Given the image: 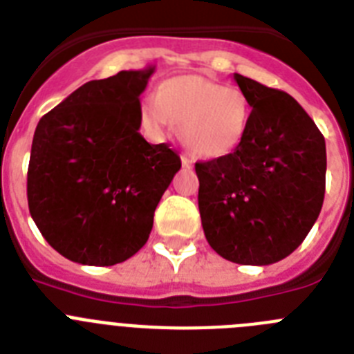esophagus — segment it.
Returning <instances> with one entry per match:
<instances>
[{
	"mask_svg": "<svg viewBox=\"0 0 354 354\" xmlns=\"http://www.w3.org/2000/svg\"><path fill=\"white\" fill-rule=\"evenodd\" d=\"M181 165H183V167H192V160H190L187 155H181Z\"/></svg>",
	"mask_w": 354,
	"mask_h": 354,
	"instance_id": "obj_1",
	"label": "esophagus"
}]
</instances>
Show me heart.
Wrapping results in <instances>:
<instances>
[{
	"mask_svg": "<svg viewBox=\"0 0 354 354\" xmlns=\"http://www.w3.org/2000/svg\"><path fill=\"white\" fill-rule=\"evenodd\" d=\"M141 125L162 138L180 123V138L194 157L221 158L243 142L252 120V104L234 86L203 75H178L162 82L157 98L141 104Z\"/></svg>",
	"mask_w": 354,
	"mask_h": 354,
	"instance_id": "b5f03b06",
	"label": "heart"
}]
</instances>
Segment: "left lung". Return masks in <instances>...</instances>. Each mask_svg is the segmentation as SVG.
I'll return each instance as SVG.
<instances>
[{
	"instance_id": "obj_1",
	"label": "left lung",
	"mask_w": 354,
	"mask_h": 354,
	"mask_svg": "<svg viewBox=\"0 0 354 354\" xmlns=\"http://www.w3.org/2000/svg\"><path fill=\"white\" fill-rule=\"evenodd\" d=\"M234 81L252 104V120L232 153L197 162V201L218 256L264 266L295 252L317 221L326 145L291 95L240 74Z\"/></svg>"
}]
</instances>
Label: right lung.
Instances as JSON below:
<instances>
[{
  "label": "right lung",
  "mask_w": 354,
  "mask_h": 354,
  "mask_svg": "<svg viewBox=\"0 0 354 354\" xmlns=\"http://www.w3.org/2000/svg\"><path fill=\"white\" fill-rule=\"evenodd\" d=\"M155 66L90 81L38 122L28 206L47 243L88 266L123 263L148 241L181 160L141 133V97Z\"/></svg>",
  "instance_id": "obj_1"
}]
</instances>
